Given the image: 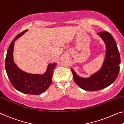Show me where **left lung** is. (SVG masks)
<instances>
[{
    "mask_svg": "<svg viewBox=\"0 0 124 124\" xmlns=\"http://www.w3.org/2000/svg\"><path fill=\"white\" fill-rule=\"evenodd\" d=\"M97 34L105 45L104 62L100 69L88 78H82L71 68L76 84L83 90L96 91L110 86L118 76L120 56L117 44L111 34L108 32H99Z\"/></svg>",
    "mask_w": 124,
    "mask_h": 124,
    "instance_id": "8db88e82",
    "label": "left lung"
}]
</instances>
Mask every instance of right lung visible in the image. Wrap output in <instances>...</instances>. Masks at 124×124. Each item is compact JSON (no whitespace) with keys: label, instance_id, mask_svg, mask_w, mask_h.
<instances>
[{"label":"right lung","instance_id":"add662e5","mask_svg":"<svg viewBox=\"0 0 124 124\" xmlns=\"http://www.w3.org/2000/svg\"><path fill=\"white\" fill-rule=\"evenodd\" d=\"M27 31L26 30L18 34L10 44L5 58V70L11 85L16 90L25 94L39 95L45 92L51 85L53 71L57 64H48L43 74H30L23 71L17 66L13 58L14 43Z\"/></svg>","mask_w":124,"mask_h":124}]
</instances>
